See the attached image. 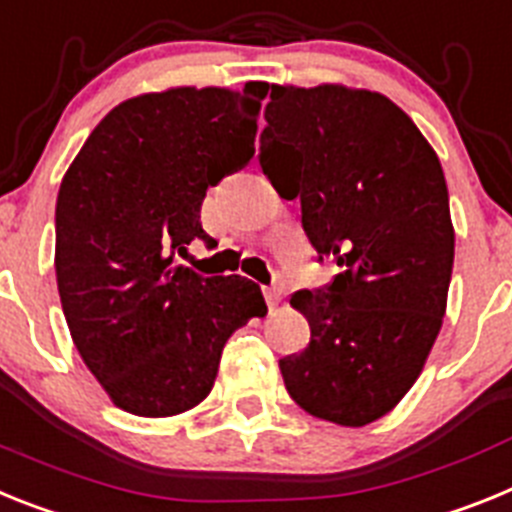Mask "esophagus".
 I'll return each mask as SVG.
<instances>
[{"instance_id":"esophagus-1","label":"esophagus","mask_w":512,"mask_h":512,"mask_svg":"<svg viewBox=\"0 0 512 512\" xmlns=\"http://www.w3.org/2000/svg\"><path fill=\"white\" fill-rule=\"evenodd\" d=\"M262 293H265V301H268L270 309H275L278 306V301L283 299V291L278 286H268V288H262Z\"/></svg>"}]
</instances>
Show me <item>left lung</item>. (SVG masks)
<instances>
[{
  "mask_svg": "<svg viewBox=\"0 0 512 512\" xmlns=\"http://www.w3.org/2000/svg\"><path fill=\"white\" fill-rule=\"evenodd\" d=\"M260 167L301 198V224L337 273L291 306L311 340L281 361L301 410L363 428L402 402L446 314L453 224L438 154L389 97L345 84H273Z\"/></svg>",
  "mask_w": 512,
  "mask_h": 512,
  "instance_id": "8db88e82",
  "label": "left lung"
}]
</instances>
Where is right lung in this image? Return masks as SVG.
<instances>
[{
	"instance_id": "1",
	"label": "right lung",
	"mask_w": 512,
	"mask_h": 512,
	"mask_svg": "<svg viewBox=\"0 0 512 512\" xmlns=\"http://www.w3.org/2000/svg\"><path fill=\"white\" fill-rule=\"evenodd\" d=\"M265 82L170 87L115 105L69 164L56 201V283L71 340L110 402L172 417L211 394L221 350L268 314L242 275L175 260L211 242L201 203L255 154Z\"/></svg>"
}]
</instances>
